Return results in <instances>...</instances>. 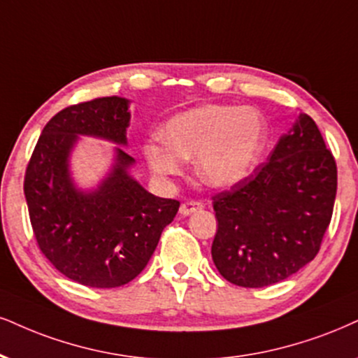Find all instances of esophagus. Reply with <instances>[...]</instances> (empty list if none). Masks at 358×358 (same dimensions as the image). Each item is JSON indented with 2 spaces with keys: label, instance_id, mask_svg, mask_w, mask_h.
Returning a JSON list of instances; mask_svg holds the SVG:
<instances>
[{
  "label": "esophagus",
  "instance_id": "obj_1",
  "mask_svg": "<svg viewBox=\"0 0 358 358\" xmlns=\"http://www.w3.org/2000/svg\"><path fill=\"white\" fill-rule=\"evenodd\" d=\"M202 209V204L201 202H197V201H187V202H184L182 206H180V214L182 215H189V214H192V213H197V210H201Z\"/></svg>",
  "mask_w": 358,
  "mask_h": 358
}]
</instances>
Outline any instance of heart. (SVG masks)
Returning <instances> with one entry per match:
<instances>
[{
	"label": "heart",
	"instance_id": "1",
	"mask_svg": "<svg viewBox=\"0 0 358 358\" xmlns=\"http://www.w3.org/2000/svg\"><path fill=\"white\" fill-rule=\"evenodd\" d=\"M267 136V122L257 109L206 104L172 117L162 139L144 144V157L161 176L179 174L184 161L196 159L202 182L226 189L252 174Z\"/></svg>",
	"mask_w": 358,
	"mask_h": 358
}]
</instances>
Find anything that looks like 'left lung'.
I'll use <instances>...</instances> for the list:
<instances>
[{
    "label": "left lung",
    "instance_id": "obj_1",
    "mask_svg": "<svg viewBox=\"0 0 358 358\" xmlns=\"http://www.w3.org/2000/svg\"><path fill=\"white\" fill-rule=\"evenodd\" d=\"M337 164L315 121L299 114L268 161L213 197V260L239 287H267L301 271L320 250L334 213Z\"/></svg>",
    "mask_w": 358,
    "mask_h": 358
}]
</instances>
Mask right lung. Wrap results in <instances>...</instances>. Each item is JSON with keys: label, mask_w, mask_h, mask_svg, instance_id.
Returning <instances> with one entry per match:
<instances>
[{"label": "right lung", "mask_w": 358, "mask_h": 358, "mask_svg": "<svg viewBox=\"0 0 358 358\" xmlns=\"http://www.w3.org/2000/svg\"><path fill=\"white\" fill-rule=\"evenodd\" d=\"M129 101L98 98L63 109L39 136L24 176L34 237L46 259L78 284L113 289L138 277L179 201L154 196L134 178V159L116 148L113 169L92 191L78 189L69 156L78 136L126 145Z\"/></svg>", "instance_id": "add662e5"}]
</instances>
